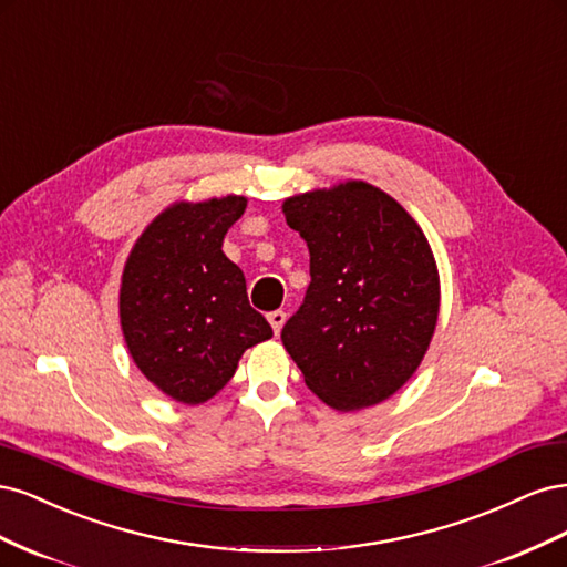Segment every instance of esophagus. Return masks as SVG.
Instances as JSON below:
<instances>
[{
	"mask_svg": "<svg viewBox=\"0 0 567 567\" xmlns=\"http://www.w3.org/2000/svg\"><path fill=\"white\" fill-rule=\"evenodd\" d=\"M267 321L271 323V331L274 333H281V329H284V323H286V312H281V310H274V312H269L267 315Z\"/></svg>",
	"mask_w": 567,
	"mask_h": 567,
	"instance_id": "34e87169",
	"label": "esophagus"
}]
</instances>
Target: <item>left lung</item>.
<instances>
[{"instance_id": "8db88e82", "label": "left lung", "mask_w": 567, "mask_h": 567, "mask_svg": "<svg viewBox=\"0 0 567 567\" xmlns=\"http://www.w3.org/2000/svg\"><path fill=\"white\" fill-rule=\"evenodd\" d=\"M312 284L281 331L305 385L336 411L392 398L421 367L440 315V274L402 205L362 179L290 196Z\"/></svg>"}]
</instances>
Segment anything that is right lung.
<instances>
[{
  "instance_id": "1",
  "label": "right lung",
  "mask_w": 567,
  "mask_h": 567,
  "mask_svg": "<svg viewBox=\"0 0 567 567\" xmlns=\"http://www.w3.org/2000/svg\"><path fill=\"white\" fill-rule=\"evenodd\" d=\"M246 196L177 200L136 238L120 279V326L146 379L179 404L213 400L238 359L271 338L255 312L244 271L221 241Z\"/></svg>"
}]
</instances>
